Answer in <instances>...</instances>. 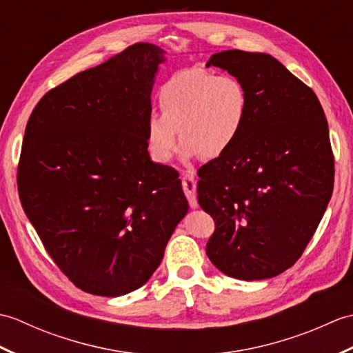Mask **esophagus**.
<instances>
[{
	"label": "esophagus",
	"mask_w": 353,
	"mask_h": 353,
	"mask_svg": "<svg viewBox=\"0 0 353 353\" xmlns=\"http://www.w3.org/2000/svg\"><path fill=\"white\" fill-rule=\"evenodd\" d=\"M182 188L185 191V196L190 201V206L192 209H196L197 205V183H196V176H194L192 171H183L182 172Z\"/></svg>",
	"instance_id": "34e87169"
}]
</instances>
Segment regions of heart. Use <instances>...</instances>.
<instances>
[{
    "label": "heart",
    "mask_w": 353,
    "mask_h": 353,
    "mask_svg": "<svg viewBox=\"0 0 353 353\" xmlns=\"http://www.w3.org/2000/svg\"><path fill=\"white\" fill-rule=\"evenodd\" d=\"M162 114L147 117L145 139L154 161L168 163L181 133L183 159L203 153L221 156L241 137L249 115V95L243 81L212 71L190 68L176 72L157 91Z\"/></svg>",
    "instance_id": "1"
}]
</instances>
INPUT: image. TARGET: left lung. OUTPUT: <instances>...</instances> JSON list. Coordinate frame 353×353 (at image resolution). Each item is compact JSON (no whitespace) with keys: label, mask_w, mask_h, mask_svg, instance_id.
Instances as JSON below:
<instances>
[{"label":"left lung","mask_w":353,"mask_h":353,"mask_svg":"<svg viewBox=\"0 0 353 353\" xmlns=\"http://www.w3.org/2000/svg\"><path fill=\"white\" fill-rule=\"evenodd\" d=\"M206 66L243 81L249 115L229 152L199 170V205L215 221L208 258L230 277L270 279L302 256L334 190L323 108L265 52L226 50Z\"/></svg>","instance_id":"1"}]
</instances>
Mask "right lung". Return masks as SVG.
<instances>
[{"label": "right lung", "instance_id": "right-lung-1", "mask_svg": "<svg viewBox=\"0 0 353 353\" xmlns=\"http://www.w3.org/2000/svg\"><path fill=\"white\" fill-rule=\"evenodd\" d=\"M165 51L139 42L51 89L26 127L21 205L70 281L95 296L142 287L188 201L150 159L145 123Z\"/></svg>", "mask_w": 353, "mask_h": 353}]
</instances>
